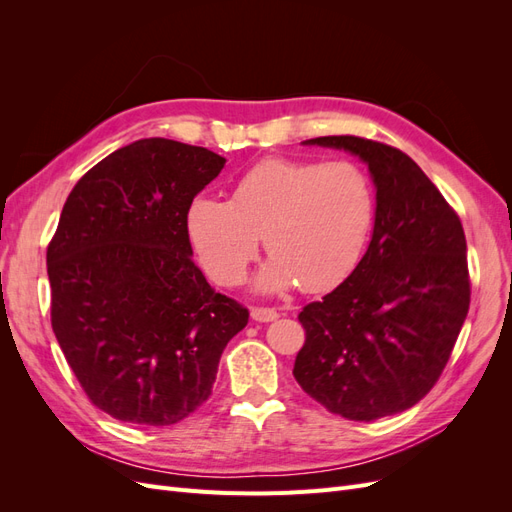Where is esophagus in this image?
Here are the masks:
<instances>
[{"instance_id":"34e87169","label":"esophagus","mask_w":512,"mask_h":512,"mask_svg":"<svg viewBox=\"0 0 512 512\" xmlns=\"http://www.w3.org/2000/svg\"><path fill=\"white\" fill-rule=\"evenodd\" d=\"M250 316H252L254 322H273V320L280 318V314H277L275 309H271V307H254Z\"/></svg>"}]
</instances>
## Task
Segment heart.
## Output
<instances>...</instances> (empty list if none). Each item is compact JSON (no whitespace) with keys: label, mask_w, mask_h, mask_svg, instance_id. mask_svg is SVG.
Returning a JSON list of instances; mask_svg holds the SVG:
<instances>
[{"label":"heart","mask_w":512,"mask_h":512,"mask_svg":"<svg viewBox=\"0 0 512 512\" xmlns=\"http://www.w3.org/2000/svg\"><path fill=\"white\" fill-rule=\"evenodd\" d=\"M376 188L350 160L273 158L252 166L230 200L198 196L188 209V237L213 282L239 284L265 235L271 252L254 277L260 294L299 284L320 292L359 265L376 224Z\"/></svg>","instance_id":"1"}]
</instances>
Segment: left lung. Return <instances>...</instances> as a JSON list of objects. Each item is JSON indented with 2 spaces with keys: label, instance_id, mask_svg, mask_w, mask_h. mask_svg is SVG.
<instances>
[{
  "label": "left lung",
  "instance_id": "left-lung-1",
  "mask_svg": "<svg viewBox=\"0 0 512 512\" xmlns=\"http://www.w3.org/2000/svg\"><path fill=\"white\" fill-rule=\"evenodd\" d=\"M367 164L376 224L356 269L303 307L305 346L292 374L348 421H376L418 404L438 382L468 316V247L457 213L418 164L359 136L305 141Z\"/></svg>",
  "mask_w": 512,
  "mask_h": 512
}]
</instances>
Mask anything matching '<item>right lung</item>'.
Listing matches in <instances>:
<instances>
[{"instance_id":"obj_1","label":"right lung","mask_w":512,"mask_h":512,"mask_svg":"<svg viewBox=\"0 0 512 512\" xmlns=\"http://www.w3.org/2000/svg\"><path fill=\"white\" fill-rule=\"evenodd\" d=\"M205 147L141 138L74 185L46 250L51 322L87 397L117 421L166 427L211 395L250 314L192 260L188 209L222 173Z\"/></svg>"}]
</instances>
